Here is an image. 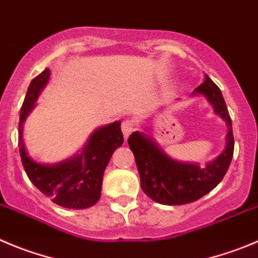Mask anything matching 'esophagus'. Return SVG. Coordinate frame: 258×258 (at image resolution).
<instances>
[{"label": "esophagus", "instance_id": "1", "mask_svg": "<svg viewBox=\"0 0 258 258\" xmlns=\"http://www.w3.org/2000/svg\"><path fill=\"white\" fill-rule=\"evenodd\" d=\"M134 129H136V125H134V122L132 121V120H125V121H122L121 131H122V134H124L125 139L129 138V136L133 133Z\"/></svg>", "mask_w": 258, "mask_h": 258}]
</instances>
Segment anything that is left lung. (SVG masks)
Masks as SVG:
<instances>
[{
    "label": "left lung",
    "instance_id": "obj_1",
    "mask_svg": "<svg viewBox=\"0 0 258 258\" xmlns=\"http://www.w3.org/2000/svg\"><path fill=\"white\" fill-rule=\"evenodd\" d=\"M191 96H204L214 114L227 124L225 147L213 161L200 167L199 163L172 158L153 138L151 125H142L144 131L134 132L127 139L136 157L142 190L158 204L183 205L203 198L223 180L232 161L234 152L232 120L222 91L205 75L204 82L194 90Z\"/></svg>",
    "mask_w": 258,
    "mask_h": 258
}]
</instances>
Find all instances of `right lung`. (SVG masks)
<instances>
[{"label": "right lung", "mask_w": 258, "mask_h": 258, "mask_svg": "<svg viewBox=\"0 0 258 258\" xmlns=\"http://www.w3.org/2000/svg\"><path fill=\"white\" fill-rule=\"evenodd\" d=\"M50 70L45 68L31 81L21 106L19 122V149L29 180L54 204L68 209H86L101 198L105 168L115 149L124 142L120 121L97 127L88 137L85 146L70 158L58 163H39L26 151L24 143V124L41 91L48 85Z\"/></svg>", "instance_id": "right-lung-1"}]
</instances>
